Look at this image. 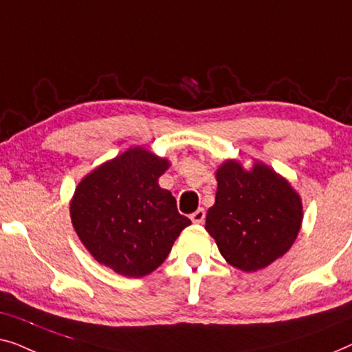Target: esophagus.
I'll return each mask as SVG.
<instances>
[{
  "mask_svg": "<svg viewBox=\"0 0 352 352\" xmlns=\"http://www.w3.org/2000/svg\"><path fill=\"white\" fill-rule=\"evenodd\" d=\"M204 219H206V210L204 209H197L195 214H191V221L192 223H202V221H204Z\"/></svg>",
  "mask_w": 352,
  "mask_h": 352,
  "instance_id": "1",
  "label": "esophagus"
}]
</instances>
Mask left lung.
<instances>
[{
    "instance_id": "1",
    "label": "left lung",
    "mask_w": 352,
    "mask_h": 352,
    "mask_svg": "<svg viewBox=\"0 0 352 352\" xmlns=\"http://www.w3.org/2000/svg\"><path fill=\"white\" fill-rule=\"evenodd\" d=\"M215 178L206 230L228 263L254 273L285 255L303 221V202L289 180L265 162L245 169L237 160L221 162Z\"/></svg>"
}]
</instances>
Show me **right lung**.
I'll return each mask as SVG.
<instances>
[{"mask_svg": "<svg viewBox=\"0 0 352 352\" xmlns=\"http://www.w3.org/2000/svg\"><path fill=\"white\" fill-rule=\"evenodd\" d=\"M170 167L143 146L105 161L78 183L70 201L72 225L94 260L126 277H143L164 263L191 220L160 186Z\"/></svg>", "mask_w": 352, "mask_h": 352, "instance_id": "obj_1", "label": "right lung"}]
</instances>
